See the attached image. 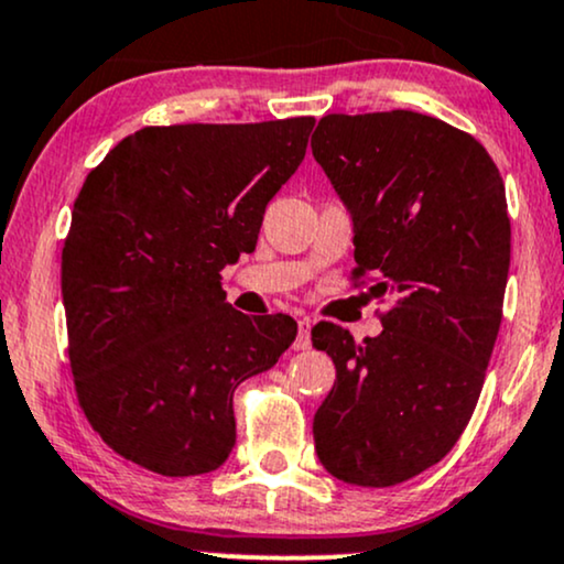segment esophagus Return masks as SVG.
Masks as SVG:
<instances>
[{"mask_svg":"<svg viewBox=\"0 0 564 564\" xmlns=\"http://www.w3.org/2000/svg\"><path fill=\"white\" fill-rule=\"evenodd\" d=\"M310 328H312L310 317H302V321H300V334H296V341H294V349H296V351H304V349L312 347Z\"/></svg>","mask_w":564,"mask_h":564,"instance_id":"1","label":"esophagus"}]
</instances>
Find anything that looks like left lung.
<instances>
[{
    "label": "left lung",
    "instance_id": "8db88e82",
    "mask_svg": "<svg viewBox=\"0 0 564 564\" xmlns=\"http://www.w3.org/2000/svg\"><path fill=\"white\" fill-rule=\"evenodd\" d=\"M312 154L355 220L351 286L389 304L362 344L312 328L336 365L315 452L344 484H402L452 452L484 389L510 273L505 183L470 133L410 110L325 115Z\"/></svg>",
    "mask_w": 564,
    "mask_h": 564
}]
</instances>
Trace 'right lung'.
Segmentation results:
<instances>
[{
	"instance_id": "obj_1",
	"label": "right lung",
	"mask_w": 564,
	"mask_h": 564,
	"mask_svg": "<svg viewBox=\"0 0 564 564\" xmlns=\"http://www.w3.org/2000/svg\"><path fill=\"white\" fill-rule=\"evenodd\" d=\"M312 126H149L86 175L63 247L67 357L88 425L128 463L167 478L220 467L236 386L294 341L289 315L230 307L220 270L254 252Z\"/></svg>"
}]
</instances>
